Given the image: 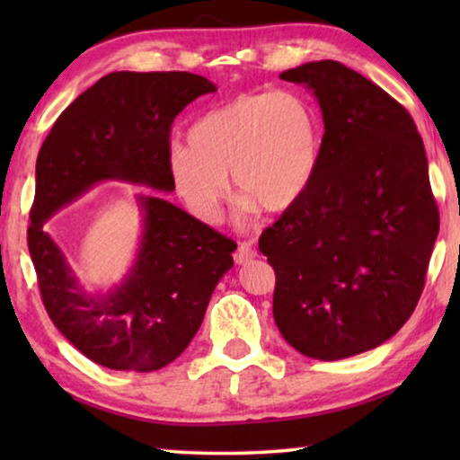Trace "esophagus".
Instances as JSON below:
<instances>
[{
    "label": "esophagus",
    "instance_id": "1",
    "mask_svg": "<svg viewBox=\"0 0 460 460\" xmlns=\"http://www.w3.org/2000/svg\"><path fill=\"white\" fill-rule=\"evenodd\" d=\"M253 258H258V252H255L252 241H243V243H241L235 252V263H239V266H245V263H249Z\"/></svg>",
    "mask_w": 460,
    "mask_h": 460
}]
</instances>
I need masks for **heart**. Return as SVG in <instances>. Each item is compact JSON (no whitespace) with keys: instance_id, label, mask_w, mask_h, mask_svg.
I'll list each match as a JSON object with an SVG mask.
<instances>
[{"instance_id":"1","label":"heart","mask_w":460,"mask_h":460,"mask_svg":"<svg viewBox=\"0 0 460 460\" xmlns=\"http://www.w3.org/2000/svg\"><path fill=\"white\" fill-rule=\"evenodd\" d=\"M189 146L168 152V172L186 207L213 221L227 194L261 213H284L313 184L321 158V121L305 97L288 91L243 93L189 128Z\"/></svg>"}]
</instances>
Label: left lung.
Wrapping results in <instances>:
<instances>
[{"label": "left lung", "mask_w": 460, "mask_h": 460, "mask_svg": "<svg viewBox=\"0 0 460 460\" xmlns=\"http://www.w3.org/2000/svg\"><path fill=\"white\" fill-rule=\"evenodd\" d=\"M279 79L313 91L324 136L313 184L260 237L274 321L296 351L339 361L384 345L414 313L438 207L416 123L384 89L337 60Z\"/></svg>", "instance_id": "1"}]
</instances>
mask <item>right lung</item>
<instances>
[{
  "label": "right lung",
  "mask_w": 460,
  "mask_h": 460,
  "mask_svg": "<svg viewBox=\"0 0 460 460\" xmlns=\"http://www.w3.org/2000/svg\"><path fill=\"white\" fill-rule=\"evenodd\" d=\"M215 91L192 73H109L60 113L38 154L28 249L42 302L54 326L103 367L146 373L172 363L233 268L235 241L160 194H139L136 260L121 284L93 294L44 223L103 181L172 192L170 128L186 105Z\"/></svg>",
  "instance_id": "obj_1"
}]
</instances>
